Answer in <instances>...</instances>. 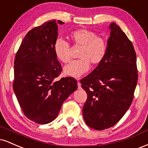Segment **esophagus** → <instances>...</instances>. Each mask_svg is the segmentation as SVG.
<instances>
[{
  "mask_svg": "<svg viewBox=\"0 0 148 148\" xmlns=\"http://www.w3.org/2000/svg\"><path fill=\"white\" fill-rule=\"evenodd\" d=\"M76 80H77V81H78V89H81V83L79 82L80 79H76Z\"/></svg>",
  "mask_w": 148,
  "mask_h": 148,
  "instance_id": "obj_1",
  "label": "esophagus"
}]
</instances>
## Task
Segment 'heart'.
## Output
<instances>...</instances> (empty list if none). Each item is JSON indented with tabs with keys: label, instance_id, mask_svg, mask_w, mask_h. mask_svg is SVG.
<instances>
[{
	"label": "heart",
	"instance_id": "heart-1",
	"mask_svg": "<svg viewBox=\"0 0 148 148\" xmlns=\"http://www.w3.org/2000/svg\"><path fill=\"white\" fill-rule=\"evenodd\" d=\"M69 38L74 46L81 47L78 58L64 67L66 75L78 78L88 72L90 64L98 65L102 62L107 52V42L95 32L87 29H79L69 34ZM56 56L59 60L67 63L71 60L69 44L62 39L56 40L53 46Z\"/></svg>",
	"mask_w": 148,
	"mask_h": 148
}]
</instances>
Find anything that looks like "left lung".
<instances>
[{
  "mask_svg": "<svg viewBox=\"0 0 148 148\" xmlns=\"http://www.w3.org/2000/svg\"><path fill=\"white\" fill-rule=\"evenodd\" d=\"M107 52L102 62L81 80L88 95L83 108L86 125L96 130L114 126L132 104L138 81L136 55L118 25H109Z\"/></svg>",
  "mask_w": 148,
  "mask_h": 148,
  "instance_id": "1",
  "label": "left lung"
}]
</instances>
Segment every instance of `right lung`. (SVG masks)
Masks as SVG:
<instances>
[{"mask_svg":"<svg viewBox=\"0 0 148 148\" xmlns=\"http://www.w3.org/2000/svg\"><path fill=\"white\" fill-rule=\"evenodd\" d=\"M58 23L47 21L25 35L14 60L13 89L25 116L37 124H47L57 118L62 103L77 89L72 77L56 79L62 67L53 51Z\"/></svg>","mask_w":148,"mask_h":148,"instance_id":"right-lung-1","label":"right lung"}]
</instances>
